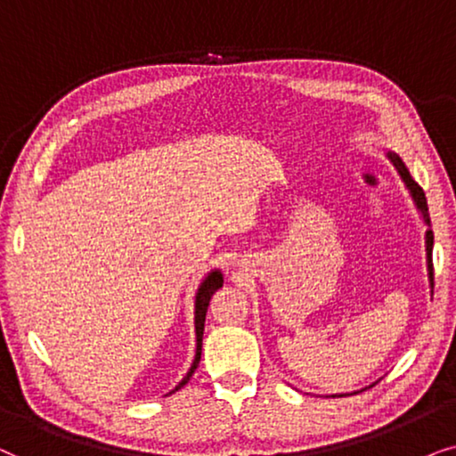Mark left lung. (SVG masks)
Instances as JSON below:
<instances>
[{
  "label": "left lung",
  "mask_w": 456,
  "mask_h": 456,
  "mask_svg": "<svg viewBox=\"0 0 456 456\" xmlns=\"http://www.w3.org/2000/svg\"><path fill=\"white\" fill-rule=\"evenodd\" d=\"M387 158H390V160L394 162V167H396V171H398V175H400V179L404 181V185H406V190L411 191V196H412V202H415V206H417V210L421 212V216H423V223L428 224V232H426V252H428V275H429V283H432V294H434V263H432V250H434V232L429 227H432V221H429V212H428V200H426V193H423V190L421 187H419L417 183H415V179L411 177V173H409V168L404 167V162L400 160V156H396V154H387ZM333 396H336V394H333ZM339 396H344V394H339Z\"/></svg>",
  "instance_id": "obj_1"
}]
</instances>
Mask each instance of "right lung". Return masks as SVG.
<instances>
[{
	"label": "right lung",
	"instance_id": "right-lung-1",
	"mask_svg": "<svg viewBox=\"0 0 456 456\" xmlns=\"http://www.w3.org/2000/svg\"><path fill=\"white\" fill-rule=\"evenodd\" d=\"M218 288H223V273L221 271H212L208 273V277L204 279L202 283H200L198 288V294H196V359H193L190 371H187V375L183 379L179 381V386L175 387L173 392H177L183 387L187 381H190V378L193 375V371H196L198 365H200V356H202V338H204V321H206V311H208V302L212 298V294ZM171 392V394H173Z\"/></svg>",
	"mask_w": 456,
	"mask_h": 456
}]
</instances>
